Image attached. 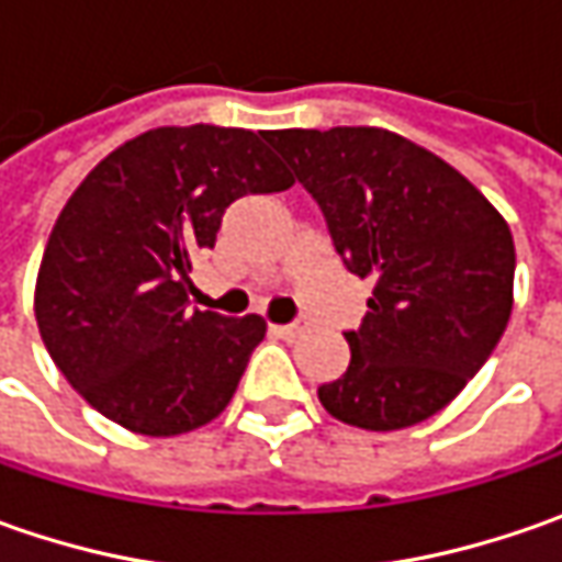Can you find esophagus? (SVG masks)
Masks as SVG:
<instances>
[{
  "mask_svg": "<svg viewBox=\"0 0 562 562\" xmlns=\"http://www.w3.org/2000/svg\"><path fill=\"white\" fill-rule=\"evenodd\" d=\"M271 331L278 337H288V340H291V337L300 335V325H296V322H291V325H271Z\"/></svg>",
  "mask_w": 562,
  "mask_h": 562,
  "instance_id": "1",
  "label": "esophagus"
}]
</instances>
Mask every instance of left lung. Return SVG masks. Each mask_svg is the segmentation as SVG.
I'll return each instance as SVG.
<instances>
[{"mask_svg": "<svg viewBox=\"0 0 562 562\" xmlns=\"http://www.w3.org/2000/svg\"><path fill=\"white\" fill-rule=\"evenodd\" d=\"M325 215L347 271L372 278L347 372L318 387L344 425L397 431L441 413L513 313L504 215L441 156L384 127L271 131Z\"/></svg>", "mask_w": 562, "mask_h": 562, "instance_id": "8db88e82", "label": "left lung"}]
</instances>
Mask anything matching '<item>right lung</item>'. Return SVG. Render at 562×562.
I'll list each match as a JSON object with an SVG mask.
<instances>
[{
	"label": "right lung",
	"mask_w": 562,
	"mask_h": 562,
	"mask_svg": "<svg viewBox=\"0 0 562 562\" xmlns=\"http://www.w3.org/2000/svg\"><path fill=\"white\" fill-rule=\"evenodd\" d=\"M291 184L244 127H153L112 149L58 212L33 291L40 337L77 394L149 438L222 416L266 322L190 310L187 274L227 205Z\"/></svg>",
	"instance_id": "right-lung-1"
}]
</instances>
